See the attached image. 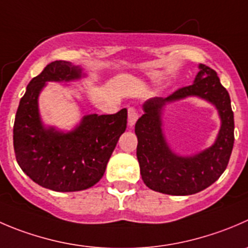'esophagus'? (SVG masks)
<instances>
[{
    "mask_svg": "<svg viewBox=\"0 0 248 248\" xmlns=\"http://www.w3.org/2000/svg\"><path fill=\"white\" fill-rule=\"evenodd\" d=\"M127 112H128V124L129 126L132 127L134 124H136L137 120H138V110H137L134 107H129L128 110H127Z\"/></svg>",
    "mask_w": 248,
    "mask_h": 248,
    "instance_id": "34e87169",
    "label": "esophagus"
}]
</instances>
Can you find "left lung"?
<instances>
[{
  "mask_svg": "<svg viewBox=\"0 0 248 248\" xmlns=\"http://www.w3.org/2000/svg\"><path fill=\"white\" fill-rule=\"evenodd\" d=\"M199 95L217 107L222 127L216 143L193 158H179L169 150L160 131L159 111L166 101ZM137 158L144 183L151 190L168 195H191L208 188L222 175L234 146V112L230 95L217 73L200 64L195 82L178 88L167 98H154L144 104V114L136 122Z\"/></svg>",
  "mask_w": 248,
  "mask_h": 248,
  "instance_id": "1",
  "label": "left lung"
}]
</instances>
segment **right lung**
I'll use <instances>...</instances> for the list:
<instances>
[{
	"label": "right lung",
	"instance_id": "obj_1",
	"mask_svg": "<svg viewBox=\"0 0 248 248\" xmlns=\"http://www.w3.org/2000/svg\"><path fill=\"white\" fill-rule=\"evenodd\" d=\"M81 78V69L55 60L33 78L16 110L13 127L16 158L35 183L54 191H80L99 182L120 136L126 131L127 110L112 115H88L71 133L41 124L37 97L47 81Z\"/></svg>",
	"mask_w": 248,
	"mask_h": 248
}]
</instances>
